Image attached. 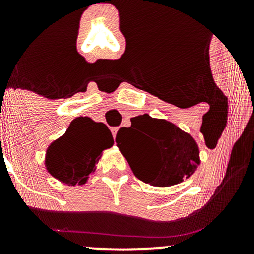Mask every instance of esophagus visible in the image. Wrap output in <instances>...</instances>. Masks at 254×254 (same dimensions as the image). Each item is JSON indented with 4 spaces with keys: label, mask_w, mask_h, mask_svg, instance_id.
Instances as JSON below:
<instances>
[{
    "label": "esophagus",
    "mask_w": 254,
    "mask_h": 254,
    "mask_svg": "<svg viewBox=\"0 0 254 254\" xmlns=\"http://www.w3.org/2000/svg\"><path fill=\"white\" fill-rule=\"evenodd\" d=\"M111 131H112V135H113V137H116V133H117L118 127H112V129H111Z\"/></svg>",
    "instance_id": "34e87169"
}]
</instances>
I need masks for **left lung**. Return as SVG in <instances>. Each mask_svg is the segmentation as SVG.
Masks as SVG:
<instances>
[{
    "label": "left lung",
    "instance_id": "left-lung-1",
    "mask_svg": "<svg viewBox=\"0 0 254 254\" xmlns=\"http://www.w3.org/2000/svg\"><path fill=\"white\" fill-rule=\"evenodd\" d=\"M116 142L133 174L153 186H172L189 178L199 165L194 139L177 125L149 115L131 118Z\"/></svg>",
    "mask_w": 254,
    "mask_h": 254
}]
</instances>
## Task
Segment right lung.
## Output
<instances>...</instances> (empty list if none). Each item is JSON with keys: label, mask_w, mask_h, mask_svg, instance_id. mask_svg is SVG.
Masks as SVG:
<instances>
[{"label": "right lung", "mask_w": 254, "mask_h": 254, "mask_svg": "<svg viewBox=\"0 0 254 254\" xmlns=\"http://www.w3.org/2000/svg\"><path fill=\"white\" fill-rule=\"evenodd\" d=\"M112 144V133L106 125L88 117H78L71 122L66 132L48 148L46 168L64 184H84L94 172L103 150Z\"/></svg>", "instance_id": "right-lung-1"}]
</instances>
